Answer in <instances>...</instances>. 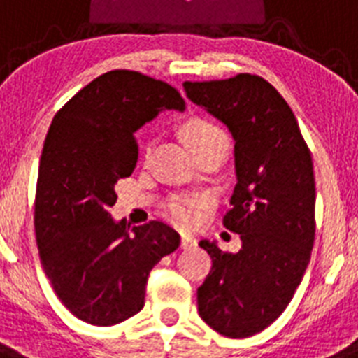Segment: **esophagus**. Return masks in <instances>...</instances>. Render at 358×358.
<instances>
[{
  "label": "esophagus",
  "instance_id": "esophagus-1",
  "mask_svg": "<svg viewBox=\"0 0 358 358\" xmlns=\"http://www.w3.org/2000/svg\"><path fill=\"white\" fill-rule=\"evenodd\" d=\"M197 245V242H195L194 236L189 235H182L181 236V249H192Z\"/></svg>",
  "mask_w": 358,
  "mask_h": 358
}]
</instances>
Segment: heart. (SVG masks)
<instances>
[{
	"instance_id": "obj_1",
	"label": "heart",
	"mask_w": 358,
	"mask_h": 358,
	"mask_svg": "<svg viewBox=\"0 0 358 358\" xmlns=\"http://www.w3.org/2000/svg\"><path fill=\"white\" fill-rule=\"evenodd\" d=\"M186 141L194 150L206 145H222L227 148V136L222 129L215 125V123L208 122V120H192L182 129ZM202 204L197 199H182L173 197L166 202L164 206V213L166 217L176 222L177 226L188 227L192 224L197 222L199 215H201Z\"/></svg>"
}]
</instances>
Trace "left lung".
<instances>
[{
	"mask_svg": "<svg viewBox=\"0 0 358 358\" xmlns=\"http://www.w3.org/2000/svg\"><path fill=\"white\" fill-rule=\"evenodd\" d=\"M186 96L229 129L236 185L224 226L242 249L201 240L211 271L197 289L199 315L231 339L273 324L303 280L315 236L312 156L292 109L258 75L185 82Z\"/></svg>",
	"mask_w": 358,
	"mask_h": 358,
	"instance_id": "left-lung-1",
	"label": "left lung"
}]
</instances>
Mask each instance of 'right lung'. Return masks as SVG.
Listing matches in <instances>:
<instances>
[{"mask_svg": "<svg viewBox=\"0 0 358 358\" xmlns=\"http://www.w3.org/2000/svg\"><path fill=\"white\" fill-rule=\"evenodd\" d=\"M179 91L115 69L82 87L53 118L36 189L41 264L57 297L80 321L113 327L138 314L154 265L179 248L166 224L116 222L115 185L138 163L134 132L163 109L185 110Z\"/></svg>", "mask_w": 358, "mask_h": 358, "instance_id": "add662e5", "label": "right lung"}]
</instances>
